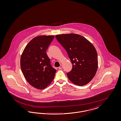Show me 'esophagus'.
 <instances>
[{
    "instance_id": "1",
    "label": "esophagus",
    "mask_w": 121,
    "mask_h": 121,
    "mask_svg": "<svg viewBox=\"0 0 121 121\" xmlns=\"http://www.w3.org/2000/svg\"><path fill=\"white\" fill-rule=\"evenodd\" d=\"M62 68H63V66H62V65H61L60 66V67H58V69H62Z\"/></svg>"
}]
</instances>
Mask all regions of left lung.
I'll list each match as a JSON object with an SVG mask.
<instances>
[{"mask_svg": "<svg viewBox=\"0 0 121 121\" xmlns=\"http://www.w3.org/2000/svg\"><path fill=\"white\" fill-rule=\"evenodd\" d=\"M55 37L66 51L73 65L71 71L67 73L69 79L78 86L89 83L98 69V54L94 47L80 35L63 34Z\"/></svg>", "mask_w": 121, "mask_h": 121, "instance_id": "1", "label": "left lung"}]
</instances>
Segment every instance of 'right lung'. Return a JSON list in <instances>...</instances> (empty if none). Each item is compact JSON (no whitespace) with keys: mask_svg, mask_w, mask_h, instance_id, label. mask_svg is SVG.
<instances>
[{"mask_svg":"<svg viewBox=\"0 0 121 121\" xmlns=\"http://www.w3.org/2000/svg\"><path fill=\"white\" fill-rule=\"evenodd\" d=\"M54 38L53 35L35 37L26 46L21 57V69L25 79L39 89L49 85L56 72L46 53Z\"/></svg>","mask_w":121,"mask_h":121,"instance_id":"1","label":"right lung"}]
</instances>
